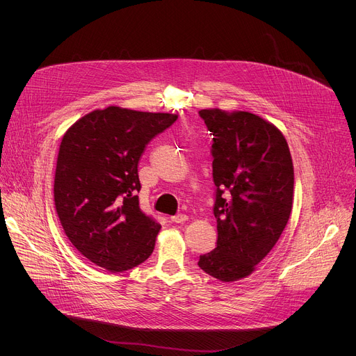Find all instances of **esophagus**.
I'll return each mask as SVG.
<instances>
[{
  "mask_svg": "<svg viewBox=\"0 0 356 356\" xmlns=\"http://www.w3.org/2000/svg\"><path fill=\"white\" fill-rule=\"evenodd\" d=\"M186 221H187L186 214H177V216L170 217V222H173V224H181V222H186Z\"/></svg>",
  "mask_w": 356,
  "mask_h": 356,
  "instance_id": "obj_1",
  "label": "esophagus"
}]
</instances>
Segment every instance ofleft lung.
I'll return each instance as SVG.
<instances>
[{
    "label": "left lung",
    "instance_id": "obj_1",
    "mask_svg": "<svg viewBox=\"0 0 356 356\" xmlns=\"http://www.w3.org/2000/svg\"><path fill=\"white\" fill-rule=\"evenodd\" d=\"M213 136L217 245L200 269L221 282L246 277L279 241L291 213L294 172L283 134L264 118L201 110Z\"/></svg>",
    "mask_w": 356,
    "mask_h": 356
}]
</instances>
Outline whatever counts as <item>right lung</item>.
I'll return each instance as SVG.
<instances>
[{"label": "right lung", "instance_id": "right-lung-1", "mask_svg": "<svg viewBox=\"0 0 356 356\" xmlns=\"http://www.w3.org/2000/svg\"><path fill=\"white\" fill-rule=\"evenodd\" d=\"M177 115L120 107L95 110L65 134L55 175V206L74 248L113 273L154 252L161 224L139 207L138 165L146 145Z\"/></svg>", "mask_w": 356, "mask_h": 356}]
</instances>
